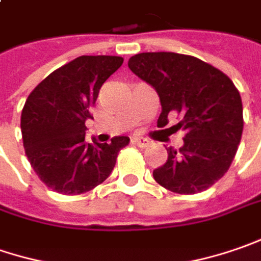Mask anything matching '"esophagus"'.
Returning <instances> with one entry per match:
<instances>
[{
	"label": "esophagus",
	"mask_w": 261,
	"mask_h": 261,
	"mask_svg": "<svg viewBox=\"0 0 261 261\" xmlns=\"http://www.w3.org/2000/svg\"><path fill=\"white\" fill-rule=\"evenodd\" d=\"M131 142H133V144L139 146V147H146V146L149 144V140L144 139V137H140V136H134V137L131 139Z\"/></svg>",
	"instance_id": "1"
}]
</instances>
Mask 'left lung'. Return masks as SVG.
<instances>
[{
    "mask_svg": "<svg viewBox=\"0 0 261 261\" xmlns=\"http://www.w3.org/2000/svg\"><path fill=\"white\" fill-rule=\"evenodd\" d=\"M133 73L158 92V127L176 112L184 144L168 150L153 178L169 191L196 194L212 187L232 164L243 136V102L232 80L213 65L175 52H142L128 60Z\"/></svg>",
    "mask_w": 261,
    "mask_h": 261,
    "instance_id": "obj_1",
    "label": "left lung"
}]
</instances>
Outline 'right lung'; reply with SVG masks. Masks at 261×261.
Segmentation results:
<instances>
[{
	"mask_svg": "<svg viewBox=\"0 0 261 261\" xmlns=\"http://www.w3.org/2000/svg\"><path fill=\"white\" fill-rule=\"evenodd\" d=\"M121 57L82 55L36 86L21 111V136L29 162L40 181L57 193L75 196L102 184L130 139L86 140L102 85L122 65Z\"/></svg>",
	"mask_w": 261,
	"mask_h": 261,
	"instance_id": "right-lung-1",
	"label": "right lung"
}]
</instances>
